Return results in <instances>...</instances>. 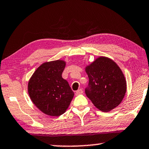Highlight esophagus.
Segmentation results:
<instances>
[{"label":"esophagus","mask_w":149,"mask_h":149,"mask_svg":"<svg viewBox=\"0 0 149 149\" xmlns=\"http://www.w3.org/2000/svg\"><path fill=\"white\" fill-rule=\"evenodd\" d=\"M82 93H83V90H82L81 89H79V90H78L77 91H76V92H75V95L77 96V95L81 94Z\"/></svg>","instance_id":"34e87169"}]
</instances>
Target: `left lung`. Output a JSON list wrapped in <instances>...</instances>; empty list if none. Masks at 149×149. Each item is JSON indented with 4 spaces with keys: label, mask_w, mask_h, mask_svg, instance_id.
Returning <instances> with one entry per match:
<instances>
[{
    "label": "left lung",
    "mask_w": 149,
    "mask_h": 149,
    "mask_svg": "<svg viewBox=\"0 0 149 149\" xmlns=\"http://www.w3.org/2000/svg\"><path fill=\"white\" fill-rule=\"evenodd\" d=\"M89 84L86 94L97 109L109 112L123 101L126 81L121 69L108 57L101 56L85 68Z\"/></svg>",
    "instance_id": "8db88e82"
}]
</instances>
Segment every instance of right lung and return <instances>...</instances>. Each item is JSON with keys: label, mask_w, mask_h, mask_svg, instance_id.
Returning a JSON list of instances; mask_svg holds the SVG:
<instances>
[{"label": "right lung", "mask_w": 149, "mask_h": 149, "mask_svg": "<svg viewBox=\"0 0 149 149\" xmlns=\"http://www.w3.org/2000/svg\"><path fill=\"white\" fill-rule=\"evenodd\" d=\"M66 62L46 61L35 71L28 82V93L33 103L44 114L59 116L65 112L74 93L62 77Z\"/></svg>", "instance_id": "right-lung-1"}]
</instances>
